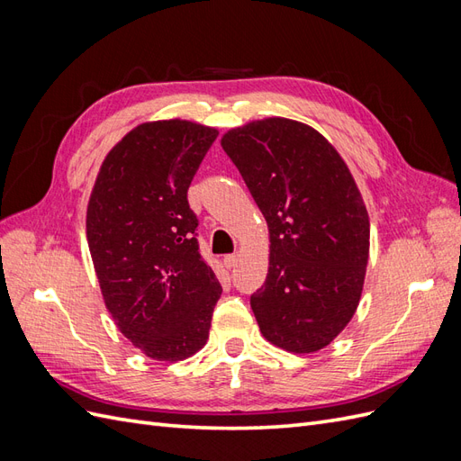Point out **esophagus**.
Masks as SVG:
<instances>
[{"label": "esophagus", "mask_w": 461, "mask_h": 461, "mask_svg": "<svg viewBox=\"0 0 461 461\" xmlns=\"http://www.w3.org/2000/svg\"><path fill=\"white\" fill-rule=\"evenodd\" d=\"M222 263H225L227 269H232L236 263H239V254H229L225 256V259H222Z\"/></svg>", "instance_id": "1"}]
</instances>
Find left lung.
I'll return each mask as SVG.
<instances>
[{
    "label": "left lung",
    "mask_w": 461,
    "mask_h": 461,
    "mask_svg": "<svg viewBox=\"0 0 461 461\" xmlns=\"http://www.w3.org/2000/svg\"><path fill=\"white\" fill-rule=\"evenodd\" d=\"M221 146L269 229V273L249 298L259 330L286 352H317L364 290L369 215L356 180L323 134L292 119L230 129Z\"/></svg>",
    "instance_id": "8db88e82"
}]
</instances>
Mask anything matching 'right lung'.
Masks as SVG:
<instances>
[{"mask_svg":"<svg viewBox=\"0 0 461 461\" xmlns=\"http://www.w3.org/2000/svg\"><path fill=\"white\" fill-rule=\"evenodd\" d=\"M219 131L169 119L138 124L105 156L86 239L105 308L138 350L180 361L205 346L221 285L202 259L186 192Z\"/></svg>","mask_w":461,"mask_h":461,"instance_id":"right-lung-1","label":"right lung"}]
</instances>
